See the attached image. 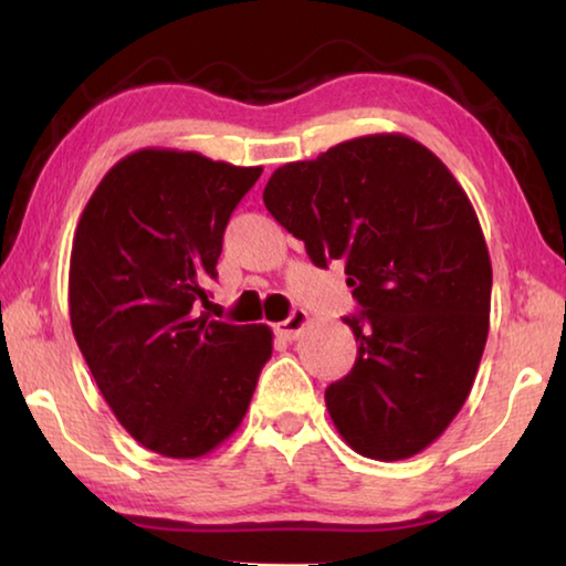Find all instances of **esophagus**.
Wrapping results in <instances>:
<instances>
[{
    "label": "esophagus",
    "instance_id": "34e87169",
    "mask_svg": "<svg viewBox=\"0 0 566 566\" xmlns=\"http://www.w3.org/2000/svg\"><path fill=\"white\" fill-rule=\"evenodd\" d=\"M306 324H310V314H306L304 310H294V312L290 314V319H284V322L276 324V334L292 342V339L300 337Z\"/></svg>",
    "mask_w": 566,
    "mask_h": 566
}]
</instances>
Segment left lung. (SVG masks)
Listing matches in <instances>:
<instances>
[{"mask_svg":"<svg viewBox=\"0 0 566 566\" xmlns=\"http://www.w3.org/2000/svg\"><path fill=\"white\" fill-rule=\"evenodd\" d=\"M264 207L317 266L344 262L361 312L357 359L324 391L354 452L409 459L452 424L490 334L492 262L467 191L405 134H367L290 161Z\"/></svg>","mask_w":566,"mask_h":566,"instance_id":"obj_1","label":"left lung"}]
</instances>
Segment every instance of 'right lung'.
<instances>
[{
	"instance_id": "1",
	"label": "right lung",
	"mask_w": 566,
	"mask_h": 566,
	"mask_svg": "<svg viewBox=\"0 0 566 566\" xmlns=\"http://www.w3.org/2000/svg\"><path fill=\"white\" fill-rule=\"evenodd\" d=\"M260 175L147 147L104 175L76 224L74 339L119 424L161 457L197 459L232 437L272 357L266 324L197 312L229 217Z\"/></svg>"
}]
</instances>
